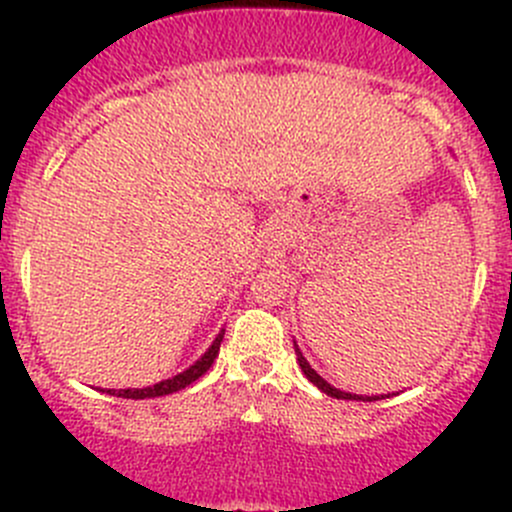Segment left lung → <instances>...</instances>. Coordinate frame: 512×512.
I'll return each mask as SVG.
<instances>
[{
	"mask_svg": "<svg viewBox=\"0 0 512 512\" xmlns=\"http://www.w3.org/2000/svg\"><path fill=\"white\" fill-rule=\"evenodd\" d=\"M294 352H297V361H299V366H302L304 376H307V379L312 381V384L317 386V389H322L324 394H327V396H334V399H347V401H376V399H379V396H356V394H347V391H339V389H334V386H329L327 381H324L322 376H319L317 371H314L312 366H309V361L304 359L302 352H299V347H297V344H294Z\"/></svg>",
	"mask_w": 512,
	"mask_h": 512,
	"instance_id": "obj_1",
	"label": "left lung"
}]
</instances>
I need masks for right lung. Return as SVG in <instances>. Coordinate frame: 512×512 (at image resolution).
Wrapping results in <instances>:
<instances>
[{"instance_id":"obj_1","label":"right lung","mask_w":512,"mask_h":512,"mask_svg":"<svg viewBox=\"0 0 512 512\" xmlns=\"http://www.w3.org/2000/svg\"><path fill=\"white\" fill-rule=\"evenodd\" d=\"M223 337H225V332H220L218 337H215L213 347H210L208 352L200 356V359L195 361V364L190 366V369H185L183 374L173 376V379L160 381V384L146 386V389H136V391H133V389H121V391H116V396H121V399H153V396H165V394H173V391L185 389V386H190V384H193V381H198L200 376H203L205 371H208L210 366H213V361L218 359L220 342H223ZM111 394H113V391H111Z\"/></svg>"}]
</instances>
